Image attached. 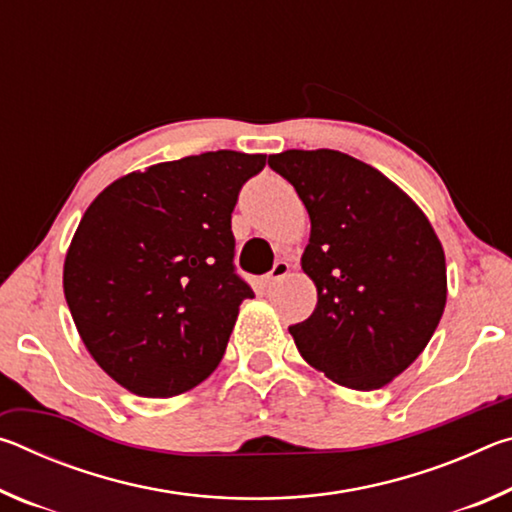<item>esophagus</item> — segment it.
Returning <instances> with one entry per match:
<instances>
[{
  "label": "esophagus",
  "mask_w": 512,
  "mask_h": 512,
  "mask_svg": "<svg viewBox=\"0 0 512 512\" xmlns=\"http://www.w3.org/2000/svg\"><path fill=\"white\" fill-rule=\"evenodd\" d=\"M287 273H289V264L287 262H275V266L271 268V273L266 275V284L268 287H271V284H275V282H280L282 277H287Z\"/></svg>",
  "instance_id": "esophagus-1"
}]
</instances>
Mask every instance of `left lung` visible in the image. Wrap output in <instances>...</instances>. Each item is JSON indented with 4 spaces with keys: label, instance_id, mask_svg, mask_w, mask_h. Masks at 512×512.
<instances>
[{
    "label": "left lung",
    "instance_id": "8db88e82",
    "mask_svg": "<svg viewBox=\"0 0 512 512\" xmlns=\"http://www.w3.org/2000/svg\"><path fill=\"white\" fill-rule=\"evenodd\" d=\"M311 221L302 271L314 314L289 332L309 366L354 391L386 386L420 357L447 302L445 250L424 212L375 167L348 153L284 151Z\"/></svg>",
    "mask_w": 512,
    "mask_h": 512
}]
</instances>
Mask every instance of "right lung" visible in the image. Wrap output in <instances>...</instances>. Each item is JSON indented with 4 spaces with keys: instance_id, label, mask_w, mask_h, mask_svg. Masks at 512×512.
<instances>
[{
    "instance_id": "obj_1",
    "label": "right lung",
    "mask_w": 512,
    "mask_h": 512,
    "mask_svg": "<svg viewBox=\"0 0 512 512\" xmlns=\"http://www.w3.org/2000/svg\"><path fill=\"white\" fill-rule=\"evenodd\" d=\"M266 155L210 151L115 180L85 210L63 289L85 348L140 397H173L219 366L239 305L232 210Z\"/></svg>"
}]
</instances>
